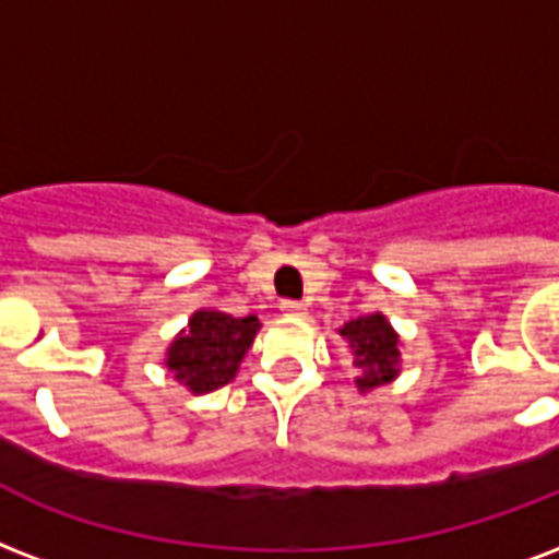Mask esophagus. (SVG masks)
I'll use <instances>...</instances> for the list:
<instances>
[{"label":"esophagus","instance_id":"esophagus-1","mask_svg":"<svg viewBox=\"0 0 559 559\" xmlns=\"http://www.w3.org/2000/svg\"><path fill=\"white\" fill-rule=\"evenodd\" d=\"M281 310H284V317H305V313H308V305H305V301H296V298H287V301H281Z\"/></svg>","mask_w":559,"mask_h":559}]
</instances>
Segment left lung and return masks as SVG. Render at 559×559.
<instances>
[{"label": "left lung", "instance_id": "left-lung-1", "mask_svg": "<svg viewBox=\"0 0 559 559\" xmlns=\"http://www.w3.org/2000/svg\"><path fill=\"white\" fill-rule=\"evenodd\" d=\"M340 334L352 343L355 366L364 369V374L357 378L360 390H372V386H381L390 378H395V372H399L395 369V364H399V348H395L399 336H395V331L381 313L352 319L348 325H343Z\"/></svg>", "mask_w": 559, "mask_h": 559}]
</instances>
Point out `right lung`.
<instances>
[{
    "mask_svg": "<svg viewBox=\"0 0 559 559\" xmlns=\"http://www.w3.org/2000/svg\"><path fill=\"white\" fill-rule=\"evenodd\" d=\"M258 328V317L234 319L219 310H199L166 352V366L193 393L219 390L234 378Z\"/></svg>",
    "mask_w": 559,
    "mask_h": 559,
    "instance_id": "add662e5",
    "label": "right lung"
}]
</instances>
